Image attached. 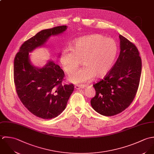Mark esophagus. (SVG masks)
<instances>
[{"instance_id": "esophagus-1", "label": "esophagus", "mask_w": 154, "mask_h": 154, "mask_svg": "<svg viewBox=\"0 0 154 154\" xmlns=\"http://www.w3.org/2000/svg\"><path fill=\"white\" fill-rule=\"evenodd\" d=\"M74 88L77 90H79L80 89H85L86 88V86L85 85H76V86H75Z\"/></svg>"}]
</instances>
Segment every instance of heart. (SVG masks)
<instances>
[{
	"label": "heart",
	"instance_id": "heart-1",
	"mask_svg": "<svg viewBox=\"0 0 154 154\" xmlns=\"http://www.w3.org/2000/svg\"><path fill=\"white\" fill-rule=\"evenodd\" d=\"M117 42L100 34H93L76 39L71 48L65 49L60 62L67 74L74 71L83 61L85 67L75 70L68 77L71 83L79 84L102 78L112 69L119 53Z\"/></svg>",
	"mask_w": 154,
	"mask_h": 154
}]
</instances>
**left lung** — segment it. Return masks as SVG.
Segmentation results:
<instances>
[{
    "mask_svg": "<svg viewBox=\"0 0 154 154\" xmlns=\"http://www.w3.org/2000/svg\"><path fill=\"white\" fill-rule=\"evenodd\" d=\"M120 55L104 79L93 85L96 95L91 103L93 109L105 116L117 115L132 102L137 92L142 61L136 46L122 35Z\"/></svg>",
    "mask_w": 154,
    "mask_h": 154,
    "instance_id": "obj_1",
    "label": "left lung"
}]
</instances>
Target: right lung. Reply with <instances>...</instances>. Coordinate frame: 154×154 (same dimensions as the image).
Masks as SVG:
<instances>
[{
    "label": "right lung",
    "instance_id": "add662e5",
    "mask_svg": "<svg viewBox=\"0 0 154 154\" xmlns=\"http://www.w3.org/2000/svg\"><path fill=\"white\" fill-rule=\"evenodd\" d=\"M67 27L58 26L37 32L22 45L14 59V77L18 96L30 112L43 119L55 118L61 113L74 87L72 84L62 85L63 71L53 60L37 66L32 63L29 54L44 47L51 37L61 34Z\"/></svg>",
    "mask_w": 154,
    "mask_h": 154
}]
</instances>
